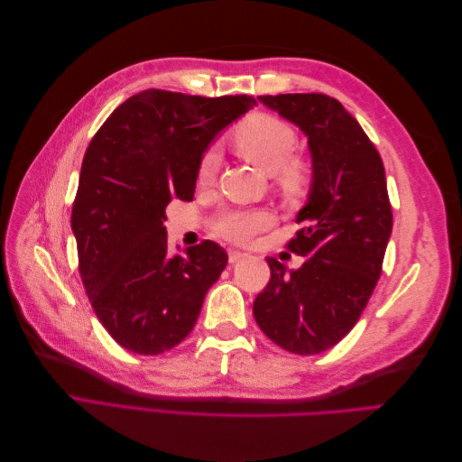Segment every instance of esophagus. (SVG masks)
<instances>
[{
    "label": "esophagus",
    "mask_w": 462,
    "mask_h": 462,
    "mask_svg": "<svg viewBox=\"0 0 462 462\" xmlns=\"http://www.w3.org/2000/svg\"><path fill=\"white\" fill-rule=\"evenodd\" d=\"M227 254H229V263H236V262H241V260L246 258V254L241 253V250H233V248H229Z\"/></svg>",
    "instance_id": "esophagus-1"
}]
</instances>
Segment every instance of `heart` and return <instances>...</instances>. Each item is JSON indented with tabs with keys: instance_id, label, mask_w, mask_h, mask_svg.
I'll return each instance as SVG.
<instances>
[{
	"instance_id": "b5f03b06",
	"label": "heart",
	"mask_w": 462,
	"mask_h": 462,
	"mask_svg": "<svg viewBox=\"0 0 462 462\" xmlns=\"http://www.w3.org/2000/svg\"><path fill=\"white\" fill-rule=\"evenodd\" d=\"M233 144L243 158L258 165L262 171L277 177L282 190L291 199H297L309 187V171L302 162L292 158L297 146V136L289 125L268 114H253L236 125L233 131ZM216 150H208L199 165V180L208 183L217 170ZM270 223V214L263 209H227L223 212L214 227L216 231L235 243H246L253 235L262 231Z\"/></svg>"
}]
</instances>
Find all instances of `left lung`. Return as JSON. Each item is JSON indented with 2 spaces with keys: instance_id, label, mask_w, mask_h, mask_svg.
<instances>
[{
  "instance_id": "1",
  "label": "left lung",
  "mask_w": 462,
  "mask_h": 462,
  "mask_svg": "<svg viewBox=\"0 0 462 462\" xmlns=\"http://www.w3.org/2000/svg\"><path fill=\"white\" fill-rule=\"evenodd\" d=\"M258 100L304 133L312 158L302 229L291 253L299 270L268 258L270 283L254 300L256 324L289 353L318 355L355 328L382 273L393 227L385 170L358 121L326 94H277Z\"/></svg>"
}]
</instances>
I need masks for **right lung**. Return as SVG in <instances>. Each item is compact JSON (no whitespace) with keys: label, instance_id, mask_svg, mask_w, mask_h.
I'll use <instances>...</instances> for the list:
<instances>
[{"label":"right lung","instance_id":"add662e5","mask_svg":"<svg viewBox=\"0 0 462 462\" xmlns=\"http://www.w3.org/2000/svg\"><path fill=\"white\" fill-rule=\"evenodd\" d=\"M254 106L245 94L150 88L123 102L94 134L71 229L92 309L127 351L160 355L183 341L226 270L227 253L214 241L170 254L165 206L192 200L204 152Z\"/></svg>","mask_w":462,"mask_h":462}]
</instances>
